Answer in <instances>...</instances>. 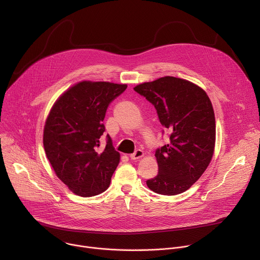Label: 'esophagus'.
<instances>
[{
  "label": "esophagus",
  "instance_id": "34e87169",
  "mask_svg": "<svg viewBox=\"0 0 260 260\" xmlns=\"http://www.w3.org/2000/svg\"><path fill=\"white\" fill-rule=\"evenodd\" d=\"M143 156H144V152H143L141 149L136 150L133 154H131V155H129L131 159H133V160H135V159H139V158H141V157H143Z\"/></svg>",
  "mask_w": 260,
  "mask_h": 260
}]
</instances>
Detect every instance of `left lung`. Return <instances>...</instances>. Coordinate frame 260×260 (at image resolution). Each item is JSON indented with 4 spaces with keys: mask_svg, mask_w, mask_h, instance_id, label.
<instances>
[{
    "mask_svg": "<svg viewBox=\"0 0 260 260\" xmlns=\"http://www.w3.org/2000/svg\"><path fill=\"white\" fill-rule=\"evenodd\" d=\"M134 89L154 106L161 125L171 133L169 144L155 152L158 174L146 181L147 186L164 196L186 191L214 154L216 124L208 94L197 84L172 76Z\"/></svg>",
    "mask_w": 260,
    "mask_h": 260,
    "instance_id": "8db88e82",
    "label": "left lung"
}]
</instances>
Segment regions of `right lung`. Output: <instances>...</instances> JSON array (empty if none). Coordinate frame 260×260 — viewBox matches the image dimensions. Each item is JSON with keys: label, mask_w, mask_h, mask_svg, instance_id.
<instances>
[{"label": "right lung", "mask_w": 260, "mask_h": 260, "mask_svg": "<svg viewBox=\"0 0 260 260\" xmlns=\"http://www.w3.org/2000/svg\"><path fill=\"white\" fill-rule=\"evenodd\" d=\"M126 84L81 81L64 91L46 119L43 144L56 176L80 197H93L110 185L120 154L107 136L101 137L109 104L120 95Z\"/></svg>", "instance_id": "1"}]
</instances>
